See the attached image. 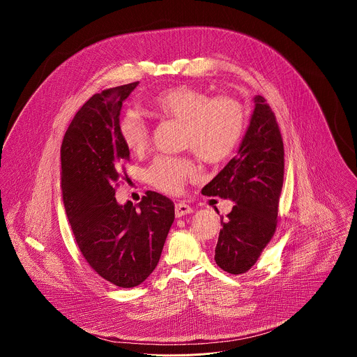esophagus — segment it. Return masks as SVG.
<instances>
[{
	"label": "esophagus",
	"instance_id": "obj_1",
	"mask_svg": "<svg viewBox=\"0 0 357 357\" xmlns=\"http://www.w3.org/2000/svg\"><path fill=\"white\" fill-rule=\"evenodd\" d=\"M174 211H176V217H183L185 214H191L194 210H192V207L190 204L178 202V204H176Z\"/></svg>",
	"mask_w": 357,
	"mask_h": 357
}]
</instances>
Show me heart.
<instances>
[{"label": "heart", "mask_w": 357, "mask_h": 357, "mask_svg": "<svg viewBox=\"0 0 357 357\" xmlns=\"http://www.w3.org/2000/svg\"><path fill=\"white\" fill-rule=\"evenodd\" d=\"M153 115L165 121L183 122L184 147L194 150L207 163L225 160L245 130L243 105L231 96H210L204 89L177 85L156 93L150 102ZM118 135L132 153H143L151 142V128L137 112L123 114L118 122ZM197 167L188 158L158 156L147 169V180L153 188L166 194H178L194 178Z\"/></svg>", "instance_id": "1"}]
</instances>
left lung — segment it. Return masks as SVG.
Instances as JSON below:
<instances>
[{
  "label": "left lung",
  "mask_w": 357,
  "mask_h": 357,
  "mask_svg": "<svg viewBox=\"0 0 357 357\" xmlns=\"http://www.w3.org/2000/svg\"><path fill=\"white\" fill-rule=\"evenodd\" d=\"M236 156L202 190L235 202L221 218L214 259L228 273L248 272L272 239L284 177V147L276 116L262 96ZM218 213V211H217Z\"/></svg>",
  "instance_id": "1"
}]
</instances>
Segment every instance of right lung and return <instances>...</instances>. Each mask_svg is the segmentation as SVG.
<instances>
[{
    "label": "right lung",
    "mask_w": 357,
    "mask_h": 357,
    "mask_svg": "<svg viewBox=\"0 0 357 357\" xmlns=\"http://www.w3.org/2000/svg\"><path fill=\"white\" fill-rule=\"evenodd\" d=\"M137 84L93 95L73 118L60 150L61 195L75 242L99 276L123 289L153 273L174 221V204L158 192L147 191L137 204L115 199L130 158L118 122Z\"/></svg>",
    "instance_id": "obj_1"
}]
</instances>
